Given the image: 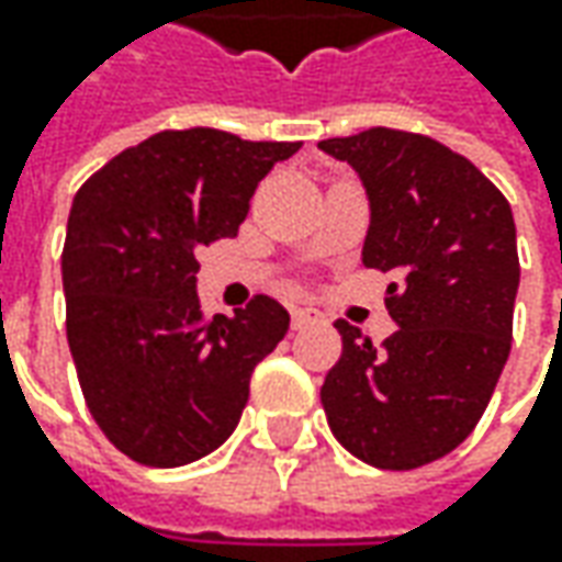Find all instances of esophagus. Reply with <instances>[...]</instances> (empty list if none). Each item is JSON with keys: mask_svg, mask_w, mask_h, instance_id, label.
<instances>
[{"mask_svg": "<svg viewBox=\"0 0 562 562\" xmlns=\"http://www.w3.org/2000/svg\"><path fill=\"white\" fill-rule=\"evenodd\" d=\"M315 322H322V315L310 310V306H293L291 310V325L293 328H306V325H315Z\"/></svg>", "mask_w": 562, "mask_h": 562, "instance_id": "esophagus-1", "label": "esophagus"}]
</instances>
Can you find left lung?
Listing matches in <instances>:
<instances>
[{
  "label": "left lung",
  "instance_id": "left-lung-1",
  "mask_svg": "<svg viewBox=\"0 0 562 562\" xmlns=\"http://www.w3.org/2000/svg\"><path fill=\"white\" fill-rule=\"evenodd\" d=\"M369 196L362 266L394 271L381 347L335 322L344 353L322 384L335 438L375 469H419L472 435L504 372L519 291L513 209L443 143L369 127L318 143Z\"/></svg>",
  "mask_w": 562,
  "mask_h": 562
}]
</instances>
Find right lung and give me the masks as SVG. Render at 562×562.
<instances>
[{"mask_svg": "<svg viewBox=\"0 0 562 562\" xmlns=\"http://www.w3.org/2000/svg\"><path fill=\"white\" fill-rule=\"evenodd\" d=\"M296 149L215 127L162 131L77 190L61 249L68 347L93 419L124 457L175 469L237 428L249 375L291 315L259 293L234 318H205L196 249L234 237L259 181Z\"/></svg>", "mask_w": 562, "mask_h": 562, "instance_id": "right-lung-1", "label": "right lung"}]
</instances>
